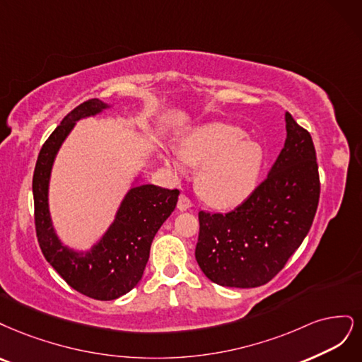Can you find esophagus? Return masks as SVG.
Segmentation results:
<instances>
[{
	"instance_id": "esophagus-1",
	"label": "esophagus",
	"mask_w": 362,
	"mask_h": 362,
	"mask_svg": "<svg viewBox=\"0 0 362 362\" xmlns=\"http://www.w3.org/2000/svg\"><path fill=\"white\" fill-rule=\"evenodd\" d=\"M192 202L189 200V198L188 197H186V195H180L179 197V202H177V209H179V211H191V209H192Z\"/></svg>"
}]
</instances>
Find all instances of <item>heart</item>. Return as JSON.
I'll use <instances>...</instances> for the list:
<instances>
[{
	"label": "heart",
	"mask_w": 362,
	"mask_h": 362,
	"mask_svg": "<svg viewBox=\"0 0 362 362\" xmlns=\"http://www.w3.org/2000/svg\"><path fill=\"white\" fill-rule=\"evenodd\" d=\"M243 138V131L236 126L211 123L197 127L183 139V158L203 165L197 176L198 191L214 206L239 204L259 179L263 151L259 144ZM173 165L180 170L182 159H174Z\"/></svg>",
	"instance_id": "heart-1"
}]
</instances>
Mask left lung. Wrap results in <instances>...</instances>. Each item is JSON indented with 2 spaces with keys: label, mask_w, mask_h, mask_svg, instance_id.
I'll return each instance as SVG.
<instances>
[{
  "label": "left lung",
  "mask_w": 362,
  "mask_h": 362,
  "mask_svg": "<svg viewBox=\"0 0 362 362\" xmlns=\"http://www.w3.org/2000/svg\"><path fill=\"white\" fill-rule=\"evenodd\" d=\"M287 138L267 177L235 211H200L195 259L211 281L259 287L283 269L305 239L320 197L311 135L286 112Z\"/></svg>",
  "instance_id": "left-lung-1"
}]
</instances>
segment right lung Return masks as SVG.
<instances>
[{"mask_svg":"<svg viewBox=\"0 0 362 362\" xmlns=\"http://www.w3.org/2000/svg\"><path fill=\"white\" fill-rule=\"evenodd\" d=\"M90 99L69 112L46 139L33 176L34 223L45 259L79 293L98 300L117 299L143 278L153 238L177 204L179 189L136 185L126 194L114 223L88 252L69 250L55 235L48 207L51 170L58 148L78 120L107 110Z\"/></svg>","mask_w":362,"mask_h":362,"instance_id":"add662e5","label":"right lung"}]
</instances>
